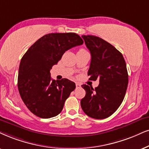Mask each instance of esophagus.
<instances>
[{"instance_id":"esophagus-1","label":"esophagus","mask_w":149,"mask_h":149,"mask_svg":"<svg viewBox=\"0 0 149 149\" xmlns=\"http://www.w3.org/2000/svg\"><path fill=\"white\" fill-rule=\"evenodd\" d=\"M76 88H77L81 87V84H80V83H78V82H76Z\"/></svg>"}]
</instances>
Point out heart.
Returning <instances> with one entry per match:
<instances>
[{"label": "heart", "instance_id": "heart-1", "mask_svg": "<svg viewBox=\"0 0 149 149\" xmlns=\"http://www.w3.org/2000/svg\"><path fill=\"white\" fill-rule=\"evenodd\" d=\"M84 49H80L79 51H84Z\"/></svg>", "mask_w": 149, "mask_h": 149}]
</instances>
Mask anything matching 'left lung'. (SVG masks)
Returning <instances> with one entry per match:
<instances>
[{"mask_svg":"<svg viewBox=\"0 0 149 149\" xmlns=\"http://www.w3.org/2000/svg\"><path fill=\"white\" fill-rule=\"evenodd\" d=\"M91 60L88 76L99 80L93 89L82 85L86 95L80 101L83 111L95 119H104L119 108L125 96L129 82L127 65L123 56L110 43L95 36H82Z\"/></svg>","mask_w":149,"mask_h":149,"instance_id":"8db88e82","label":"left lung"}]
</instances>
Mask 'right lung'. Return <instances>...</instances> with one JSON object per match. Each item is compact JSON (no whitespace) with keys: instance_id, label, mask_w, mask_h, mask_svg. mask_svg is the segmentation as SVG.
<instances>
[{"instance_id":"1","label":"right lung","mask_w":149,"mask_h":149,"mask_svg":"<svg viewBox=\"0 0 149 149\" xmlns=\"http://www.w3.org/2000/svg\"><path fill=\"white\" fill-rule=\"evenodd\" d=\"M82 44V39L75 33H49L38 39L22 56L18 91L24 104L36 116L46 119L62 111L76 84L67 78L52 80L50 70L66 51Z\"/></svg>"}]
</instances>
